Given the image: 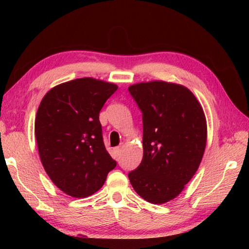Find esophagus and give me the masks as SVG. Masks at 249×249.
Listing matches in <instances>:
<instances>
[{"mask_svg":"<svg viewBox=\"0 0 249 249\" xmlns=\"http://www.w3.org/2000/svg\"><path fill=\"white\" fill-rule=\"evenodd\" d=\"M113 151H114V153H115V155H116V156H119V155L121 154V146H116V147H114Z\"/></svg>","mask_w":249,"mask_h":249,"instance_id":"34e87169","label":"esophagus"}]
</instances>
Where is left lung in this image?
Wrapping results in <instances>:
<instances>
[{
    "label": "left lung",
    "mask_w": 249,
    "mask_h": 249,
    "mask_svg": "<svg viewBox=\"0 0 249 249\" xmlns=\"http://www.w3.org/2000/svg\"><path fill=\"white\" fill-rule=\"evenodd\" d=\"M128 91L143 122V157L129 181L147 202L163 204L182 193L202 160L208 134L202 106L178 83L140 82Z\"/></svg>",
    "instance_id": "left-lung-1"
}]
</instances>
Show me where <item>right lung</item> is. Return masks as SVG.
<instances>
[{
	"label": "right lung",
	"mask_w": 249,
	"mask_h": 249,
	"mask_svg": "<svg viewBox=\"0 0 249 249\" xmlns=\"http://www.w3.org/2000/svg\"><path fill=\"white\" fill-rule=\"evenodd\" d=\"M118 86L79 78L52 88L41 99L35 137L41 163L63 193L86 198L102 188L116 162L103 141L99 111Z\"/></svg>",
	"instance_id": "1"
}]
</instances>
